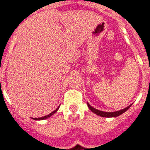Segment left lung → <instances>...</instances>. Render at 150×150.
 Instances as JSON below:
<instances>
[{
  "label": "left lung",
  "mask_w": 150,
  "mask_h": 150,
  "mask_svg": "<svg viewBox=\"0 0 150 150\" xmlns=\"http://www.w3.org/2000/svg\"><path fill=\"white\" fill-rule=\"evenodd\" d=\"M87 104H88V107L89 109H90V110L94 113V114H97V115H98V116H100V117H118V116L121 115V114H123V113H124L125 111H127V110L130 107H131V104H130V105H129V106L127 107V108H124V109H122V110H117V111L105 112V111H101V110H97V109L93 108L92 106H91L88 103H87Z\"/></svg>",
  "instance_id": "left-lung-1"
}]
</instances>
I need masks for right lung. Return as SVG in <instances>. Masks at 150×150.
I'll list each match as a JSON object with an SVG mask.
<instances>
[{
  "instance_id": "obj_1",
  "label": "right lung",
  "mask_w": 150,
  "mask_h": 150,
  "mask_svg": "<svg viewBox=\"0 0 150 150\" xmlns=\"http://www.w3.org/2000/svg\"><path fill=\"white\" fill-rule=\"evenodd\" d=\"M59 106L58 107V108H56V110H54V111H52V113H50V114H48V115L44 116V117H39V118H33V120H46V119H47V118L50 117H51V116L53 115V114H55V113H56V112H57V110H59Z\"/></svg>"
}]
</instances>
